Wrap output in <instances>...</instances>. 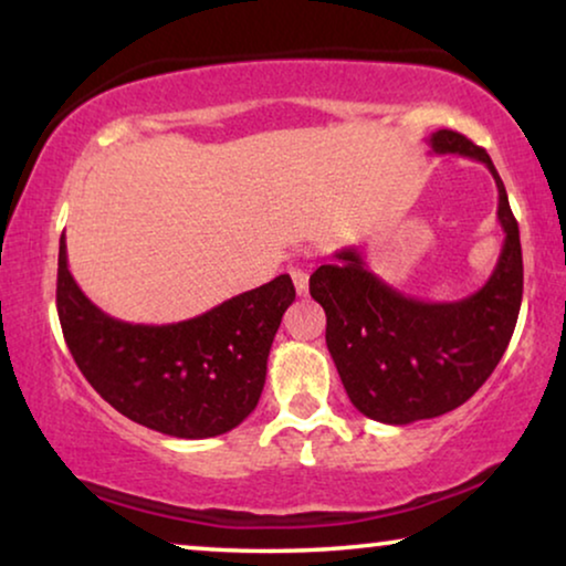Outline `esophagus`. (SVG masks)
<instances>
[{
  "instance_id": "esophagus-1",
  "label": "esophagus",
  "mask_w": 566,
  "mask_h": 566,
  "mask_svg": "<svg viewBox=\"0 0 566 566\" xmlns=\"http://www.w3.org/2000/svg\"><path fill=\"white\" fill-rule=\"evenodd\" d=\"M289 273H291L293 285H296V293H298V296H304V293L308 291V273L304 268H291Z\"/></svg>"
}]
</instances>
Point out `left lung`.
<instances>
[{
    "instance_id": "obj_1",
    "label": "left lung",
    "mask_w": 566,
    "mask_h": 566,
    "mask_svg": "<svg viewBox=\"0 0 566 566\" xmlns=\"http://www.w3.org/2000/svg\"><path fill=\"white\" fill-rule=\"evenodd\" d=\"M430 146L482 161L497 182L505 244L490 281L469 298L432 304L386 285L353 247L308 277V293L327 314V347L347 397L386 424L430 420L474 397L507 350L523 298L521 231L490 154L448 128L436 130Z\"/></svg>"
}]
</instances>
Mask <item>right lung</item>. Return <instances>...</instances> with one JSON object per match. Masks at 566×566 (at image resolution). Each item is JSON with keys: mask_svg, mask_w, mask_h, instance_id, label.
I'll use <instances>...</instances> for the list:
<instances>
[{"mask_svg": "<svg viewBox=\"0 0 566 566\" xmlns=\"http://www.w3.org/2000/svg\"><path fill=\"white\" fill-rule=\"evenodd\" d=\"M296 298L289 275L177 324H130L107 316L69 273L59 242L56 308L69 353L107 405L175 438L234 430L258 407L270 345Z\"/></svg>", "mask_w": 566, "mask_h": 566, "instance_id": "1", "label": "right lung"}]
</instances>
